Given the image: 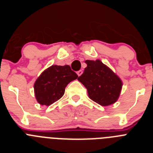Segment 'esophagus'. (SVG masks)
I'll return each mask as SVG.
<instances>
[{
  "mask_svg": "<svg viewBox=\"0 0 153 153\" xmlns=\"http://www.w3.org/2000/svg\"><path fill=\"white\" fill-rule=\"evenodd\" d=\"M82 74H83V70H79V71H77V75L79 76L82 75Z\"/></svg>",
  "mask_w": 153,
  "mask_h": 153,
  "instance_id": "esophagus-1",
  "label": "esophagus"
}]
</instances>
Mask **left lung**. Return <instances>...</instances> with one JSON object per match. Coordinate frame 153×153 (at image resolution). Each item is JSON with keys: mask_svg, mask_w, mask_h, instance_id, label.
<instances>
[{"mask_svg": "<svg viewBox=\"0 0 153 153\" xmlns=\"http://www.w3.org/2000/svg\"><path fill=\"white\" fill-rule=\"evenodd\" d=\"M85 62L87 67L78 80L87 89L90 99L102 106L115 103L122 90L121 79L100 60Z\"/></svg>", "mask_w": 153, "mask_h": 153, "instance_id": "obj_1", "label": "left lung"}]
</instances>
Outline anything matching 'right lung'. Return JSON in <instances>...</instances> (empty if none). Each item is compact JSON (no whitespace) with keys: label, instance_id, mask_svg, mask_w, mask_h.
<instances>
[{"label":"right lung","instance_id":"obj_1","mask_svg":"<svg viewBox=\"0 0 153 153\" xmlns=\"http://www.w3.org/2000/svg\"><path fill=\"white\" fill-rule=\"evenodd\" d=\"M77 77L69 65H52L35 81L33 88L36 101L42 106H50L63 97L66 86Z\"/></svg>","mask_w":153,"mask_h":153}]
</instances>
